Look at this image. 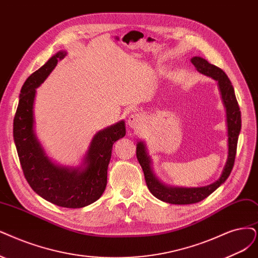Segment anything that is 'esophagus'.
I'll use <instances>...</instances> for the list:
<instances>
[{
	"instance_id": "1",
	"label": "esophagus",
	"mask_w": 258,
	"mask_h": 258,
	"mask_svg": "<svg viewBox=\"0 0 258 258\" xmlns=\"http://www.w3.org/2000/svg\"><path fill=\"white\" fill-rule=\"evenodd\" d=\"M144 122H145V118L140 113H132L128 117L130 127L133 130L137 131V130L141 128V126L144 125Z\"/></svg>"
}]
</instances>
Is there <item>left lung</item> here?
<instances>
[{"label": "left lung", "instance_id": "8db88e82", "mask_svg": "<svg viewBox=\"0 0 258 258\" xmlns=\"http://www.w3.org/2000/svg\"><path fill=\"white\" fill-rule=\"evenodd\" d=\"M191 62L197 70L204 75L209 76L218 82L219 89L221 92L222 101L226 108V122H227V134H228V156L226 164L223 168L222 174L215 183L204 187L197 188H184V187H171L163 184L155 176L153 169L151 167V159L147 153V148L145 142L139 141L136 148V155L139 164L144 170L146 183L151 194L160 201L170 204H194L202 201L209 195H212L215 190L220 187L227 177L230 176L235 163V156L237 151L238 136L241 130V114L240 108L238 105L234 87L228 80L227 75L218 67L209 63L202 57H192Z\"/></svg>", "mask_w": 258, "mask_h": 258}]
</instances>
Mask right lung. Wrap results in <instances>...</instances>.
I'll return each mask as SVG.
<instances>
[{
	"label": "right lung",
	"mask_w": 258,
	"mask_h": 258,
	"mask_svg": "<svg viewBox=\"0 0 258 258\" xmlns=\"http://www.w3.org/2000/svg\"><path fill=\"white\" fill-rule=\"evenodd\" d=\"M66 55L64 51L57 52L23 84L14 119V140L24 176L34 191L57 206L81 208L97 201L106 188L112 145L125 136V123L120 121L98 132L81 167L52 163L35 135L34 101L36 88Z\"/></svg>",
	"instance_id": "right-lung-1"
}]
</instances>
